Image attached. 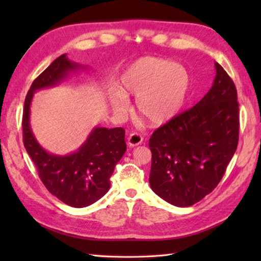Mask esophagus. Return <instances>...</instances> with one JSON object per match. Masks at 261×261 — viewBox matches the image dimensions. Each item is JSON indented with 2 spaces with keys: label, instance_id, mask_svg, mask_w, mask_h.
I'll use <instances>...</instances> for the list:
<instances>
[{
  "label": "esophagus",
  "instance_id": "esophagus-1",
  "mask_svg": "<svg viewBox=\"0 0 261 261\" xmlns=\"http://www.w3.org/2000/svg\"><path fill=\"white\" fill-rule=\"evenodd\" d=\"M143 136L137 134V132H134V134H131L129 136V138H127V145H129L130 147H135V146H138L141 143H143Z\"/></svg>",
  "mask_w": 261,
  "mask_h": 261
}]
</instances>
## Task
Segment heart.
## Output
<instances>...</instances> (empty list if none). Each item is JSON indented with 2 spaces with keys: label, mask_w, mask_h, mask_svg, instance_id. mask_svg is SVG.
I'll use <instances>...</instances> for the list:
<instances>
[{
  "label": "heart",
  "mask_w": 261,
  "mask_h": 261,
  "mask_svg": "<svg viewBox=\"0 0 261 261\" xmlns=\"http://www.w3.org/2000/svg\"><path fill=\"white\" fill-rule=\"evenodd\" d=\"M121 91L110 96L115 114L129 108L126 95H135L136 108L153 125H162L179 113L187 100L190 76L183 65L158 57H141L127 67L120 78Z\"/></svg>",
  "instance_id": "b5f03b06"
}]
</instances>
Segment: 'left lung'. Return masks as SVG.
Listing matches in <instances>:
<instances>
[{"mask_svg": "<svg viewBox=\"0 0 261 261\" xmlns=\"http://www.w3.org/2000/svg\"><path fill=\"white\" fill-rule=\"evenodd\" d=\"M214 65L213 85L204 98L149 138V185L159 197L177 207L191 206L213 191L237 148V91L223 68Z\"/></svg>", "mask_w": 261, "mask_h": 261, "instance_id": "obj_1", "label": "left lung"}]
</instances>
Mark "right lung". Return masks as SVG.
<instances>
[{"instance_id": "right-lung-1", "label": "right lung", "mask_w": 261, "mask_h": 261, "mask_svg": "<svg viewBox=\"0 0 261 261\" xmlns=\"http://www.w3.org/2000/svg\"><path fill=\"white\" fill-rule=\"evenodd\" d=\"M79 69L86 67L70 61L67 54H63L34 79L24 103L23 141L48 191L64 204L82 208L108 192L110 176L126 151L124 129L96 126L77 151L68 155H56L38 143L30 125L31 102L35 92L57 85L70 72Z\"/></svg>"}]
</instances>
